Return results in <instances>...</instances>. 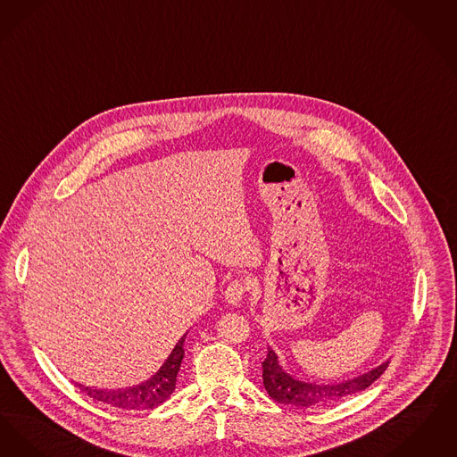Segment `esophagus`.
<instances>
[{"instance_id": "esophagus-1", "label": "esophagus", "mask_w": 457, "mask_h": 457, "mask_svg": "<svg viewBox=\"0 0 457 457\" xmlns=\"http://www.w3.org/2000/svg\"><path fill=\"white\" fill-rule=\"evenodd\" d=\"M244 294H245V285H244V281H242V279H234V281L227 287V290H225V300H227V303H230V305H237V303H240V300L244 298Z\"/></svg>"}]
</instances>
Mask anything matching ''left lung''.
<instances>
[{
	"instance_id": "1",
	"label": "left lung",
	"mask_w": 457,
	"mask_h": 457,
	"mask_svg": "<svg viewBox=\"0 0 457 457\" xmlns=\"http://www.w3.org/2000/svg\"><path fill=\"white\" fill-rule=\"evenodd\" d=\"M389 361L376 367L374 370L343 382L331 384H318L309 380H300L290 376L279 363L278 355L268 346V355L262 361V384L271 399L281 404H292L297 408L307 406H324L337 399L352 396L367 389L372 382H376Z\"/></svg>"
}]
</instances>
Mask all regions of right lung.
Masks as SVG:
<instances>
[{"instance_id":"add662e5","label":"right lung","mask_w":457,"mask_h":457,"mask_svg":"<svg viewBox=\"0 0 457 457\" xmlns=\"http://www.w3.org/2000/svg\"><path fill=\"white\" fill-rule=\"evenodd\" d=\"M184 339H179L178 345L174 346L172 353L163 361L159 372L148 378L146 382L128 387V389H97L79 384V391H83L87 396L100 401L104 404L120 408V410H152L162 404L167 397L170 396L176 389L178 382V372L180 369V361L184 358Z\"/></svg>"}]
</instances>
